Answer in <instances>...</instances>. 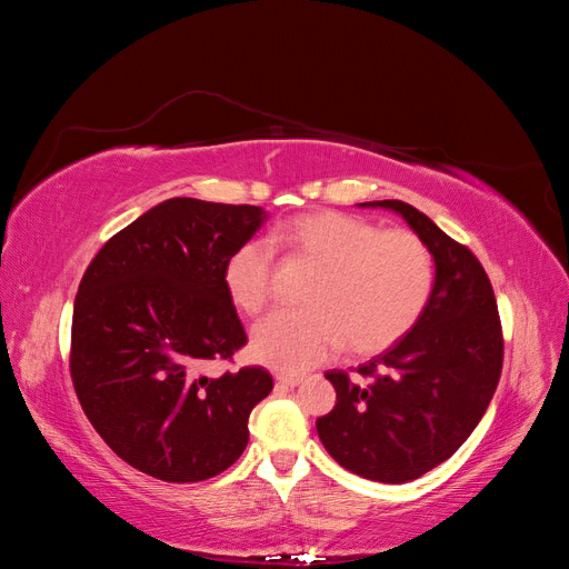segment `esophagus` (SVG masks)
<instances>
[{"instance_id":"esophagus-1","label":"esophagus","mask_w":569,"mask_h":569,"mask_svg":"<svg viewBox=\"0 0 569 569\" xmlns=\"http://www.w3.org/2000/svg\"><path fill=\"white\" fill-rule=\"evenodd\" d=\"M303 382V375H278V385L287 387V389H295Z\"/></svg>"}]
</instances>
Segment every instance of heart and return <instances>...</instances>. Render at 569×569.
Wrapping results in <instances>:
<instances>
[{"label":"heart","mask_w":569,"mask_h":569,"mask_svg":"<svg viewBox=\"0 0 569 569\" xmlns=\"http://www.w3.org/2000/svg\"><path fill=\"white\" fill-rule=\"evenodd\" d=\"M270 242L318 266L306 308L274 311L251 330V356L280 372H303L349 341L356 353H377L403 339L432 295V253L418 234L380 230L372 222L320 211L272 230ZM228 297L258 313L272 291V249L266 239L234 249L226 272Z\"/></svg>","instance_id":"1"}]
</instances>
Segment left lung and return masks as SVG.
<instances>
[{
  "mask_svg": "<svg viewBox=\"0 0 569 569\" xmlns=\"http://www.w3.org/2000/svg\"><path fill=\"white\" fill-rule=\"evenodd\" d=\"M358 206L408 222L432 253L435 284L416 327L358 368L366 382L325 375L337 403L316 429L343 470L403 485L451 458L487 412L503 368L501 320L485 268L432 218L399 199Z\"/></svg>",
  "mask_w": 569,
  "mask_h": 569,
  "instance_id": "8db88e82",
  "label": "left lung"
}]
</instances>
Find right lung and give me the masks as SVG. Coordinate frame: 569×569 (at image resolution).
I'll return each instance as SVG.
<instances>
[{"label": "right lung", "mask_w": 569, "mask_h": 569, "mask_svg": "<svg viewBox=\"0 0 569 569\" xmlns=\"http://www.w3.org/2000/svg\"><path fill=\"white\" fill-rule=\"evenodd\" d=\"M261 206L176 197L113 234L73 306L71 377L109 449L163 481H203L244 453L249 416L272 391L263 368L201 375L247 343L228 258L261 230Z\"/></svg>", "instance_id": "obj_1"}]
</instances>
